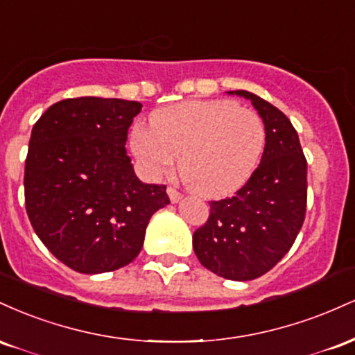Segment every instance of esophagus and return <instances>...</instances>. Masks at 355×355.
Wrapping results in <instances>:
<instances>
[{"label": "esophagus", "mask_w": 355, "mask_h": 355, "mask_svg": "<svg viewBox=\"0 0 355 355\" xmlns=\"http://www.w3.org/2000/svg\"><path fill=\"white\" fill-rule=\"evenodd\" d=\"M166 193H168V197H170V202H172V203H177V202H180V200H182V197H183V195L180 193V191H178V190H175L173 187H168V189H166Z\"/></svg>", "instance_id": "esophagus-1"}]
</instances>
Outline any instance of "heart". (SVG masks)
<instances>
[{
	"label": "heart",
	"instance_id": "obj_1",
	"mask_svg": "<svg viewBox=\"0 0 355 355\" xmlns=\"http://www.w3.org/2000/svg\"><path fill=\"white\" fill-rule=\"evenodd\" d=\"M137 126L132 152L148 178L177 164L195 193L220 198L242 189L266 148V125L254 110L232 100H189L153 112Z\"/></svg>",
	"mask_w": 355,
	"mask_h": 355
}]
</instances>
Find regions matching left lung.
<instances>
[{
    "instance_id": "1",
    "label": "left lung",
    "mask_w": 355,
    "mask_h": 355,
    "mask_svg": "<svg viewBox=\"0 0 355 355\" xmlns=\"http://www.w3.org/2000/svg\"><path fill=\"white\" fill-rule=\"evenodd\" d=\"M266 125L262 160L234 197L210 202L205 225L195 230L193 250L205 268L229 280L267 274L294 245L307 207V160L291 120L250 92Z\"/></svg>"
}]
</instances>
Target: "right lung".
<instances>
[{
    "label": "right lung",
    "mask_w": 355,
    "mask_h": 355,
    "mask_svg": "<svg viewBox=\"0 0 355 355\" xmlns=\"http://www.w3.org/2000/svg\"><path fill=\"white\" fill-rule=\"evenodd\" d=\"M141 103L61 100L31 130L24 203L40 240L80 274L128 266L144 247L150 217L168 205L165 185L138 180L126 135Z\"/></svg>",
    "instance_id": "obj_1"
}]
</instances>
